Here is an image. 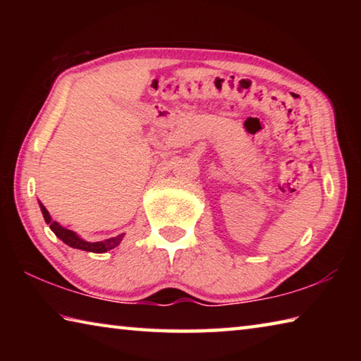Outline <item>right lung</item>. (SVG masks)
I'll return each mask as SVG.
<instances>
[{
    "label": "right lung",
    "instance_id": "1",
    "mask_svg": "<svg viewBox=\"0 0 361 361\" xmlns=\"http://www.w3.org/2000/svg\"><path fill=\"white\" fill-rule=\"evenodd\" d=\"M39 207H41L42 216H44L46 223L49 224V228L52 229L54 234H56L60 240L65 242L66 245H70L71 248L84 250V252H92V253H105V252H108V250H113L114 247H118L119 242L122 240V235H124V234H121L118 237H113V239H108L103 242H85L81 239V237L76 235L73 231L63 228V226H60L57 221H54L44 205L39 204Z\"/></svg>",
    "mask_w": 361,
    "mask_h": 361
}]
</instances>
